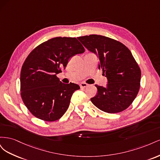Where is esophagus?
<instances>
[{
  "instance_id": "1",
  "label": "esophagus",
  "mask_w": 160,
  "mask_h": 160,
  "mask_svg": "<svg viewBox=\"0 0 160 160\" xmlns=\"http://www.w3.org/2000/svg\"><path fill=\"white\" fill-rule=\"evenodd\" d=\"M88 85H89L88 84H87L86 83H84V82H83V83H81L80 84L81 88H86V87H88Z\"/></svg>"
}]
</instances>
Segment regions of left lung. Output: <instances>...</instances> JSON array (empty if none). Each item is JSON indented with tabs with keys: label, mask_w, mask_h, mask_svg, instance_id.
I'll list each match as a JSON object with an SVG mask.
<instances>
[{
	"label": "left lung",
	"mask_w": 160,
	"mask_h": 160,
	"mask_svg": "<svg viewBox=\"0 0 160 160\" xmlns=\"http://www.w3.org/2000/svg\"><path fill=\"white\" fill-rule=\"evenodd\" d=\"M77 38L98 57V69L108 79L106 87L95 85L98 93L91 102L109 113L127 109L136 98L141 79V71L132 52L122 42L107 37L90 35Z\"/></svg>",
	"instance_id": "obj_1"
}]
</instances>
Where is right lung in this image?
Here are the masks:
<instances>
[{
    "label": "right lung",
    "mask_w": 160,
    "mask_h": 160,
    "mask_svg": "<svg viewBox=\"0 0 160 160\" xmlns=\"http://www.w3.org/2000/svg\"><path fill=\"white\" fill-rule=\"evenodd\" d=\"M85 52L76 38L55 37L37 47L26 59L21 72L24 103L36 118L54 122L69 108L79 85L65 84L57 77L72 57Z\"/></svg>",
    "instance_id": "obj_1"
}]
</instances>
